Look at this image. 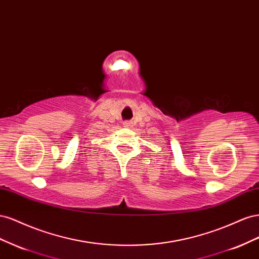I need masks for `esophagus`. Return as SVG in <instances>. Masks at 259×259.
Here are the masks:
<instances>
[{
  "label": "esophagus",
  "instance_id": "esophagus-1",
  "mask_svg": "<svg viewBox=\"0 0 259 259\" xmlns=\"http://www.w3.org/2000/svg\"><path fill=\"white\" fill-rule=\"evenodd\" d=\"M124 127H132L133 126V124H132V122H128V121H126V122H124Z\"/></svg>",
  "mask_w": 259,
  "mask_h": 259
}]
</instances>
